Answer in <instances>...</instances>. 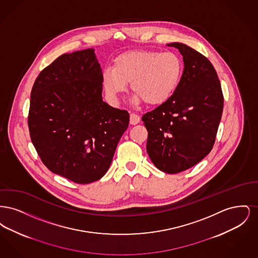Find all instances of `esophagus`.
<instances>
[{
  "label": "esophagus",
  "mask_w": 258,
  "mask_h": 258,
  "mask_svg": "<svg viewBox=\"0 0 258 258\" xmlns=\"http://www.w3.org/2000/svg\"><path fill=\"white\" fill-rule=\"evenodd\" d=\"M139 122H140V117L137 114L132 113L130 115V123L132 124H137Z\"/></svg>",
  "instance_id": "34e87169"
}]
</instances>
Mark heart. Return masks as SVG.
<instances>
[{"label": "heart", "instance_id": "b5f03b06", "mask_svg": "<svg viewBox=\"0 0 258 258\" xmlns=\"http://www.w3.org/2000/svg\"><path fill=\"white\" fill-rule=\"evenodd\" d=\"M183 70V61L174 52L128 51L115 58L112 69L103 71L102 83L112 99H117L131 83L135 103L159 105L175 93Z\"/></svg>", "mask_w": 258, "mask_h": 258}]
</instances>
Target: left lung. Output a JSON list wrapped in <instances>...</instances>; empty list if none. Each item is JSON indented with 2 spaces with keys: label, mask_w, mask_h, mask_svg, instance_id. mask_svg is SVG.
<instances>
[{
  "label": "left lung",
  "mask_w": 258,
  "mask_h": 258,
  "mask_svg": "<svg viewBox=\"0 0 258 258\" xmlns=\"http://www.w3.org/2000/svg\"><path fill=\"white\" fill-rule=\"evenodd\" d=\"M184 72L169 99L142 116L148 131L147 152L161 171L176 174L203 160L215 144L223 109L221 82L213 64L180 42Z\"/></svg>",
  "instance_id": "left-lung-1"
}]
</instances>
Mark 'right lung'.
<instances>
[{"instance_id": "right-lung-1", "label": "right lung", "mask_w": 258, "mask_h": 258, "mask_svg": "<svg viewBox=\"0 0 258 258\" xmlns=\"http://www.w3.org/2000/svg\"><path fill=\"white\" fill-rule=\"evenodd\" d=\"M95 50L62 54L40 72L31 92V140L50 171L77 184L99 180L128 126L127 111L102 100Z\"/></svg>"}]
</instances>
